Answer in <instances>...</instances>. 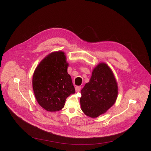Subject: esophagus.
<instances>
[{"mask_svg": "<svg viewBox=\"0 0 151 151\" xmlns=\"http://www.w3.org/2000/svg\"><path fill=\"white\" fill-rule=\"evenodd\" d=\"M75 90L77 92H80V90H81V86H76L75 87Z\"/></svg>", "mask_w": 151, "mask_h": 151, "instance_id": "obj_1", "label": "esophagus"}]
</instances>
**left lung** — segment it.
<instances>
[{"label": "left lung", "mask_w": 151, "mask_h": 151, "mask_svg": "<svg viewBox=\"0 0 151 151\" xmlns=\"http://www.w3.org/2000/svg\"><path fill=\"white\" fill-rule=\"evenodd\" d=\"M83 112L92 118L104 114L116 102L118 87L112 70L105 63L95 67L90 81L81 91Z\"/></svg>", "instance_id": "1"}]
</instances>
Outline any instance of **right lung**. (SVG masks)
Here are the masks:
<instances>
[{"instance_id":"1","label":"right lung","mask_w":151,"mask_h":151,"mask_svg":"<svg viewBox=\"0 0 151 151\" xmlns=\"http://www.w3.org/2000/svg\"><path fill=\"white\" fill-rule=\"evenodd\" d=\"M68 63L64 52L50 53L35 70L32 87L38 104L47 111H58L65 105L66 99L75 89L67 73Z\"/></svg>"}]
</instances>
